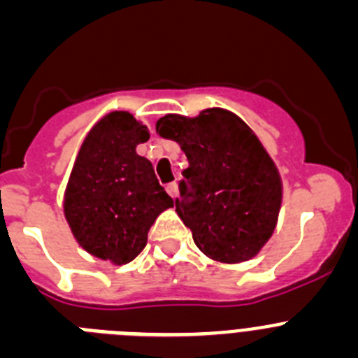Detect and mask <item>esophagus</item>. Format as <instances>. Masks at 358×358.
<instances>
[{"label": "esophagus", "instance_id": "esophagus-1", "mask_svg": "<svg viewBox=\"0 0 358 358\" xmlns=\"http://www.w3.org/2000/svg\"><path fill=\"white\" fill-rule=\"evenodd\" d=\"M166 192H169L170 197L177 199V195H179V185L176 181L170 182V185H166Z\"/></svg>", "mask_w": 358, "mask_h": 358}]
</instances>
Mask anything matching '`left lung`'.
<instances>
[{
    "label": "left lung",
    "mask_w": 358,
    "mask_h": 358,
    "mask_svg": "<svg viewBox=\"0 0 358 358\" xmlns=\"http://www.w3.org/2000/svg\"><path fill=\"white\" fill-rule=\"evenodd\" d=\"M159 136L188 157L176 211L211 260H251L273 236L283 197L276 164L248 123L211 107L195 118L166 115Z\"/></svg>",
    "instance_id": "8db88e82"
}]
</instances>
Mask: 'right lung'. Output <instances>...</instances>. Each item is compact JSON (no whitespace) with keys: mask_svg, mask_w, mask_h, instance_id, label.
I'll return each mask as SVG.
<instances>
[{"mask_svg":"<svg viewBox=\"0 0 358 358\" xmlns=\"http://www.w3.org/2000/svg\"><path fill=\"white\" fill-rule=\"evenodd\" d=\"M148 138L131 113L113 110L87 132L66 186L64 217L75 240L115 265L134 260L152 224L173 206L150 161L136 154Z\"/></svg>","mask_w":358,"mask_h":358,"instance_id":"obj_1","label":"right lung"}]
</instances>
